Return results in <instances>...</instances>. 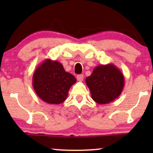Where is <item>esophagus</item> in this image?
<instances>
[{
	"label": "esophagus",
	"instance_id": "1",
	"mask_svg": "<svg viewBox=\"0 0 153 153\" xmlns=\"http://www.w3.org/2000/svg\"><path fill=\"white\" fill-rule=\"evenodd\" d=\"M77 80L78 81H82L83 80V75H77Z\"/></svg>",
	"mask_w": 153,
	"mask_h": 153
}]
</instances>
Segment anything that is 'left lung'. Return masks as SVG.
<instances>
[{"mask_svg":"<svg viewBox=\"0 0 153 153\" xmlns=\"http://www.w3.org/2000/svg\"><path fill=\"white\" fill-rule=\"evenodd\" d=\"M91 97L99 104H106L114 101L122 94L124 87V77L113 64L99 65L85 79Z\"/></svg>","mask_w":153,"mask_h":153,"instance_id":"obj_1","label":"left lung"}]
</instances>
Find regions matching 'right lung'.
<instances>
[{
    "mask_svg": "<svg viewBox=\"0 0 153 153\" xmlns=\"http://www.w3.org/2000/svg\"><path fill=\"white\" fill-rule=\"evenodd\" d=\"M76 78L65 71L58 61L46 59L37 67L32 77V85L40 99L50 104H59L68 97Z\"/></svg>",
    "mask_w": 153,
    "mask_h": 153,
    "instance_id": "add662e5",
    "label": "right lung"
}]
</instances>
